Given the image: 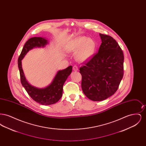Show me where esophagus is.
<instances>
[{"label": "esophagus", "mask_w": 146, "mask_h": 146, "mask_svg": "<svg viewBox=\"0 0 146 146\" xmlns=\"http://www.w3.org/2000/svg\"><path fill=\"white\" fill-rule=\"evenodd\" d=\"M73 70L74 71H78V68L76 66H74L73 67Z\"/></svg>", "instance_id": "1"}]
</instances>
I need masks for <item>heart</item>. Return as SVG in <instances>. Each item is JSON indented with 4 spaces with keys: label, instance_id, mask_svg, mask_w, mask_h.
<instances>
[{
    "label": "heart",
    "instance_id": "heart-1",
    "mask_svg": "<svg viewBox=\"0 0 146 146\" xmlns=\"http://www.w3.org/2000/svg\"><path fill=\"white\" fill-rule=\"evenodd\" d=\"M95 42L91 38L81 36L74 40L68 48L69 52H75V57L79 62H85L94 55L95 50Z\"/></svg>",
    "mask_w": 146,
    "mask_h": 146
}]
</instances>
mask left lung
<instances>
[{
    "mask_svg": "<svg viewBox=\"0 0 146 146\" xmlns=\"http://www.w3.org/2000/svg\"><path fill=\"white\" fill-rule=\"evenodd\" d=\"M98 52L79 69L84 95L94 101L111 97L117 91L124 74V54L111 36L100 33Z\"/></svg>",
    "mask_w": 146,
    "mask_h": 146,
    "instance_id": "1",
    "label": "left lung"
}]
</instances>
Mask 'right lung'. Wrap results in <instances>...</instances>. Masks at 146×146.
<instances>
[{"mask_svg":"<svg viewBox=\"0 0 146 146\" xmlns=\"http://www.w3.org/2000/svg\"><path fill=\"white\" fill-rule=\"evenodd\" d=\"M49 44L45 38L33 37L25 43L18 60L21 82L28 95L37 103L42 105H51L58 102L62 96L63 86L72 71V66L57 71L51 83L47 86L39 88L32 86L26 80L22 67V60L29 51L35 48H44Z\"/></svg>","mask_w":146,"mask_h":146,"instance_id":"right-lung-1","label":"right lung"}]
</instances>
